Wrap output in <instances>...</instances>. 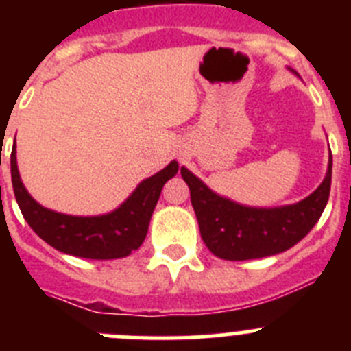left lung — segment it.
<instances>
[{
    "label": "left lung",
    "instance_id": "8db88e82",
    "mask_svg": "<svg viewBox=\"0 0 351 351\" xmlns=\"http://www.w3.org/2000/svg\"><path fill=\"white\" fill-rule=\"evenodd\" d=\"M181 176L190 188L200 235L210 253L223 260L263 258L295 246L320 219L330 193L332 154H328L322 184L309 197L290 206H243L214 193L186 167H181Z\"/></svg>",
    "mask_w": 351,
    "mask_h": 351
}]
</instances>
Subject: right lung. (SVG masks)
Instances as JSON below:
<instances>
[{
	"label": "right lung",
	"mask_w": 351,
	"mask_h": 351,
	"mask_svg": "<svg viewBox=\"0 0 351 351\" xmlns=\"http://www.w3.org/2000/svg\"><path fill=\"white\" fill-rule=\"evenodd\" d=\"M15 200L27 225L54 250L91 260H114L138 250L147 235L149 221L161 188L179 170L176 160L144 179L117 209L98 216H71L40 206L24 188L17 169L15 147L10 156Z\"/></svg>",
	"instance_id": "1"
}]
</instances>
